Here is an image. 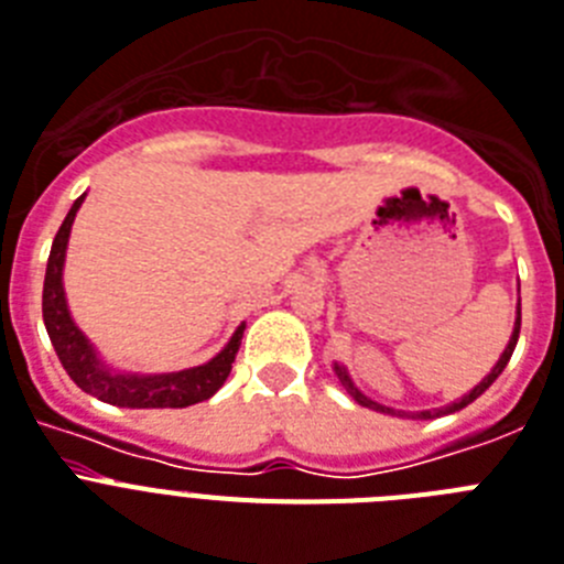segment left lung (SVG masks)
I'll return each mask as SVG.
<instances>
[{
    "label": "left lung",
    "mask_w": 564,
    "mask_h": 564,
    "mask_svg": "<svg viewBox=\"0 0 564 564\" xmlns=\"http://www.w3.org/2000/svg\"><path fill=\"white\" fill-rule=\"evenodd\" d=\"M519 329H521V301H519V315H516V329H512V336H510V345L505 347V354H501V359L496 361V368L489 370L487 377H484V382H480V386H475L473 391L466 393L464 400L452 402V405H446V409H434V411H416V414H409V411H393V409H388V405H379V402H373V400H370V397H365V393H361L359 388L354 386V379L347 377V370L341 368V365H336V377L341 379V386H345V391L350 393V397H354V400L359 402V405H365V409L382 411V414H393V416H416V420H434V416H443V414H455V411L466 409V405H469V402H475V400H478L480 393L487 391V388L492 386V382H496L498 377H501V370L507 368V361H510L512 350H516V341H519Z\"/></svg>",
    "instance_id": "1"
}]
</instances>
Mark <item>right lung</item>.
<instances>
[{
  "label": "right lung",
  "instance_id": "obj_1",
  "mask_svg": "<svg viewBox=\"0 0 564 564\" xmlns=\"http://www.w3.org/2000/svg\"><path fill=\"white\" fill-rule=\"evenodd\" d=\"M80 203H84V196H77L75 205L68 208L66 219H63V226H59L57 237H54L43 283V322L59 365L66 368V373L80 391L98 397L100 402L118 405V409H187L194 402L214 397L228 379V373H231V361L240 350L242 327H237L231 341L199 368L178 370V373H159V377H139V373H109L100 365L86 336L72 322L66 295H63L66 242Z\"/></svg>",
  "mask_w": 564,
  "mask_h": 564
}]
</instances>
